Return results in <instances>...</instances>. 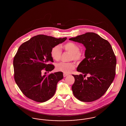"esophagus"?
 <instances>
[{
    "mask_svg": "<svg viewBox=\"0 0 126 126\" xmlns=\"http://www.w3.org/2000/svg\"><path fill=\"white\" fill-rule=\"evenodd\" d=\"M68 75V74H66V73H64V74H63V76H64V78H65V77H66V76H67Z\"/></svg>",
    "mask_w": 126,
    "mask_h": 126,
    "instance_id": "esophagus-1",
    "label": "esophagus"
}]
</instances>
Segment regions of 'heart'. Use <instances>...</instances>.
<instances>
[{"label": "heart", "mask_w": 126, "mask_h": 126, "mask_svg": "<svg viewBox=\"0 0 126 126\" xmlns=\"http://www.w3.org/2000/svg\"><path fill=\"white\" fill-rule=\"evenodd\" d=\"M63 48L66 51L71 53L70 60L79 61L84 57L83 53L79 50V47L77 44L74 42L66 43L64 45ZM62 50L60 46H55L51 49V56L54 60L57 61L60 60ZM56 68L58 71L69 74L75 68V65L73 63L60 62L56 65Z\"/></svg>", "instance_id": "1"}]
</instances>
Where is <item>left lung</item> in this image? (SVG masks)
Segmentation results:
<instances>
[{
    "instance_id": "obj_1",
    "label": "left lung",
    "mask_w": 126,
    "mask_h": 126,
    "mask_svg": "<svg viewBox=\"0 0 126 126\" xmlns=\"http://www.w3.org/2000/svg\"><path fill=\"white\" fill-rule=\"evenodd\" d=\"M84 45L85 58L77 67L84 76L73 75L74 96L84 102L101 98L112 83L115 76L116 58L110 43L94 32H87L69 39ZM90 77L84 79L87 74Z\"/></svg>"
}]
</instances>
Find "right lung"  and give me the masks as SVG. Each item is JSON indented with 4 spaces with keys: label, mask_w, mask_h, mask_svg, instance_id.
<instances>
[{
    "label": "right lung",
    "mask_w": 126,
    "mask_h": 126,
    "mask_svg": "<svg viewBox=\"0 0 126 126\" xmlns=\"http://www.w3.org/2000/svg\"><path fill=\"white\" fill-rule=\"evenodd\" d=\"M66 39V37L57 39L38 35L19 47L13 61L14 78L20 89L28 98L42 102L54 95L57 83L63 78V73L48 75H42V73L53 70L54 66L49 63L53 62L51 49Z\"/></svg>",
    "instance_id": "add662e5"
}]
</instances>
